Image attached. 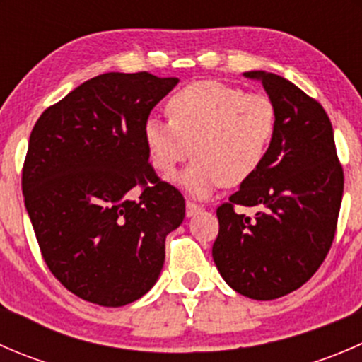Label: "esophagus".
Masks as SVG:
<instances>
[{
    "mask_svg": "<svg viewBox=\"0 0 362 362\" xmlns=\"http://www.w3.org/2000/svg\"><path fill=\"white\" fill-rule=\"evenodd\" d=\"M198 211H202V206H199V204L192 202L185 203V215H187V217H192V215H196Z\"/></svg>",
    "mask_w": 362,
    "mask_h": 362,
    "instance_id": "1",
    "label": "esophagus"
}]
</instances>
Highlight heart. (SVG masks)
<instances>
[{
    "instance_id": "b5f03b06",
    "label": "heart",
    "mask_w": 362,
    "mask_h": 362,
    "mask_svg": "<svg viewBox=\"0 0 362 362\" xmlns=\"http://www.w3.org/2000/svg\"><path fill=\"white\" fill-rule=\"evenodd\" d=\"M166 108L170 120H145V148L152 166L164 175L192 151L194 160L173 180L194 198H206L224 184L236 187L249 182L275 140L273 101L218 80L187 83Z\"/></svg>"
}]
</instances>
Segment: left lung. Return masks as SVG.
Masks as SVG:
<instances>
[{
	"label": "left lung",
	"instance_id": "left-lung-1",
	"mask_svg": "<svg viewBox=\"0 0 362 362\" xmlns=\"http://www.w3.org/2000/svg\"><path fill=\"white\" fill-rule=\"evenodd\" d=\"M276 108V134L261 170L217 208L215 266L231 289L269 301L319 269L337 233L343 170L333 126L313 98L284 76L245 71ZM254 206V218L234 206Z\"/></svg>",
	"mask_w": 362,
	"mask_h": 362
}]
</instances>
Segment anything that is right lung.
<instances>
[{
    "instance_id": "add662e5",
    "label": "right lung",
    "mask_w": 362,
    "mask_h": 362,
    "mask_svg": "<svg viewBox=\"0 0 362 362\" xmlns=\"http://www.w3.org/2000/svg\"><path fill=\"white\" fill-rule=\"evenodd\" d=\"M178 78L103 73L40 115L23 170L25 210L52 275L86 301L124 306L147 294L184 196L148 163L144 124ZM142 187L134 202L127 192Z\"/></svg>"
}]
</instances>
